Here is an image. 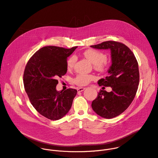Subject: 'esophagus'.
Returning a JSON list of instances; mask_svg holds the SVG:
<instances>
[{
  "mask_svg": "<svg viewBox=\"0 0 158 158\" xmlns=\"http://www.w3.org/2000/svg\"><path fill=\"white\" fill-rule=\"evenodd\" d=\"M85 87H79V88H77V91L78 92H82V91H84V90H85Z\"/></svg>",
  "mask_w": 158,
  "mask_h": 158,
  "instance_id": "esophagus-1",
  "label": "esophagus"
}]
</instances>
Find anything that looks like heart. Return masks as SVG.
Wrapping results in <instances>:
<instances>
[{
    "mask_svg": "<svg viewBox=\"0 0 158 158\" xmlns=\"http://www.w3.org/2000/svg\"><path fill=\"white\" fill-rule=\"evenodd\" d=\"M84 57L94 64L95 69L99 71H104L106 68L107 55L104 52L95 49H88L83 53ZM75 56H73L67 60V67L71 69L74 66L76 62ZM96 77L91 74H79L74 79V82L79 86H84L87 85L90 82L94 80Z\"/></svg>",
    "mask_w": 158,
    "mask_h": 158,
    "instance_id": "1",
    "label": "heart"
}]
</instances>
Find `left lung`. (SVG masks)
<instances>
[{"instance_id": "left-lung-1", "label": "left lung", "mask_w": 158, "mask_h": 158, "mask_svg": "<svg viewBox=\"0 0 158 158\" xmlns=\"http://www.w3.org/2000/svg\"><path fill=\"white\" fill-rule=\"evenodd\" d=\"M90 47L109 49L111 57L109 76L98 83L99 86L112 87V91L101 90L92 102V108L102 118H115L129 106L136 96L139 82L138 61L130 49L121 42L106 41Z\"/></svg>"}]
</instances>
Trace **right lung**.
I'll return each mask as SVG.
<instances>
[{
    "label": "right lung",
    "instance_id": "add662e5",
    "mask_svg": "<svg viewBox=\"0 0 158 158\" xmlns=\"http://www.w3.org/2000/svg\"><path fill=\"white\" fill-rule=\"evenodd\" d=\"M76 48L44 47L31 57L26 66L23 77L26 92L35 110L49 119L63 118L77 94L74 89L56 90L57 79L67 73V57Z\"/></svg>",
    "mask_w": 158,
    "mask_h": 158
}]
</instances>
